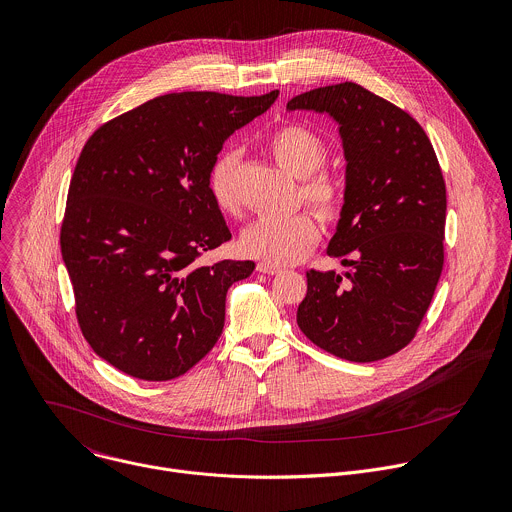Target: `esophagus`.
Masks as SVG:
<instances>
[{"label":"esophagus","instance_id":"esophagus-1","mask_svg":"<svg viewBox=\"0 0 512 512\" xmlns=\"http://www.w3.org/2000/svg\"><path fill=\"white\" fill-rule=\"evenodd\" d=\"M257 271H259V273H265V275H279V273H281L279 267L269 265V263H259V265H257Z\"/></svg>","mask_w":512,"mask_h":512}]
</instances>
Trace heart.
Wrapping results in <instances>:
<instances>
[{"instance_id": "obj_1", "label": "heart", "mask_w": 512, "mask_h": 512, "mask_svg": "<svg viewBox=\"0 0 512 512\" xmlns=\"http://www.w3.org/2000/svg\"><path fill=\"white\" fill-rule=\"evenodd\" d=\"M273 158L287 168L299 183V197L315 215L327 223L344 209V187L321 166L327 160L325 140L307 126L287 124L269 138ZM239 148L223 150L209 166L207 189L215 207L225 215H239L241 197L237 173ZM321 231L311 213H295L285 219H259L251 223L239 239V249L269 265H293L307 257L319 243Z\"/></svg>"}]
</instances>
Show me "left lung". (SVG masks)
I'll return each mask as SVG.
<instances>
[{
	"instance_id": "1",
	"label": "left lung",
	"mask_w": 512,
	"mask_h": 512,
	"mask_svg": "<svg viewBox=\"0 0 512 512\" xmlns=\"http://www.w3.org/2000/svg\"><path fill=\"white\" fill-rule=\"evenodd\" d=\"M287 110L329 114L348 160L327 255L352 271H307L297 325L337 358L384 360L412 342L442 273L446 185L436 152L408 112L354 82L303 92Z\"/></svg>"
}]
</instances>
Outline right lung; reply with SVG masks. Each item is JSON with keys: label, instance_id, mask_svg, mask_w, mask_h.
Here are the masks:
<instances>
[{"label": "right lung", "instance_id": "add662e5", "mask_svg": "<svg viewBox=\"0 0 512 512\" xmlns=\"http://www.w3.org/2000/svg\"><path fill=\"white\" fill-rule=\"evenodd\" d=\"M277 96L164 94L108 120L84 144L60 245L78 325L116 370L175 380L217 344L227 291L255 263L201 261L231 239L207 173L225 140Z\"/></svg>", "mask_w": 512, "mask_h": 512}]
</instances>
